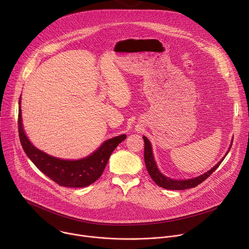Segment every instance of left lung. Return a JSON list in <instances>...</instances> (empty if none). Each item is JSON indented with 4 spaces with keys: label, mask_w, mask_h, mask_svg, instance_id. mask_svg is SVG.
<instances>
[{
    "label": "left lung",
    "mask_w": 249,
    "mask_h": 249,
    "mask_svg": "<svg viewBox=\"0 0 249 249\" xmlns=\"http://www.w3.org/2000/svg\"><path fill=\"white\" fill-rule=\"evenodd\" d=\"M143 139L145 142V152H144L145 163H146V167H147V170H148L150 176L159 186L165 188V189H170V190L189 189V188L196 187L198 184L202 183L206 178H208V177L219 167V165L224 160V159L226 158V156L228 155V153L230 152L231 147V144L228 152L222 158V160L219 162H217V164H215V166H213L211 169L204 172L203 174L193 177V178H189V179H173V178H170V177L162 174V172H160V170L159 169L157 162L155 160V157L153 154V147H152L150 140L146 136H143ZM231 143H232V141H231Z\"/></svg>",
    "instance_id": "8db88e82"
}]
</instances>
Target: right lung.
Segmentation results:
<instances>
[{"label":"right lung","instance_id":"add662e5","mask_svg":"<svg viewBox=\"0 0 249 249\" xmlns=\"http://www.w3.org/2000/svg\"><path fill=\"white\" fill-rule=\"evenodd\" d=\"M20 103L21 96L18 100V134L24 153L41 172L64 187H86L97 180L112 152L127 137L122 134L106 140L93 153L83 159H59L37 149L29 141L23 129Z\"/></svg>","mask_w":249,"mask_h":249}]
</instances>
